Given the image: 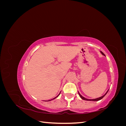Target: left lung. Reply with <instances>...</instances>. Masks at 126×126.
I'll use <instances>...</instances> for the list:
<instances>
[{
  "label": "left lung",
  "instance_id": "obj_1",
  "mask_svg": "<svg viewBox=\"0 0 126 126\" xmlns=\"http://www.w3.org/2000/svg\"><path fill=\"white\" fill-rule=\"evenodd\" d=\"M101 52V54L103 55H104V56H105V54H104V53H103L102 51H100ZM108 90L106 92V93L104 94V95H103L102 96H101V97H99V98H96V99H87V98H85V97H82L81 95L79 94V93L78 92V94H79V95L80 96V98L82 99H83V100H87V101H98V100H101V99H102L103 98H104V97H105V95L107 94V93H108Z\"/></svg>",
  "mask_w": 126,
  "mask_h": 126
}]
</instances>
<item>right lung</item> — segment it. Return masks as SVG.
I'll list each match as a JSON object with an SVG mask.
<instances>
[{
    "mask_svg": "<svg viewBox=\"0 0 126 126\" xmlns=\"http://www.w3.org/2000/svg\"><path fill=\"white\" fill-rule=\"evenodd\" d=\"M60 93H61V92H60ZM60 93H59V94H58V96H57V97H55V98H54V99H55V98H57V97H58V96H59V94H60ZM52 99H51V100H52ZM49 100V101H50V100Z\"/></svg>",
    "mask_w": 126,
    "mask_h": 126,
    "instance_id": "1",
    "label": "right lung"
}]
</instances>
